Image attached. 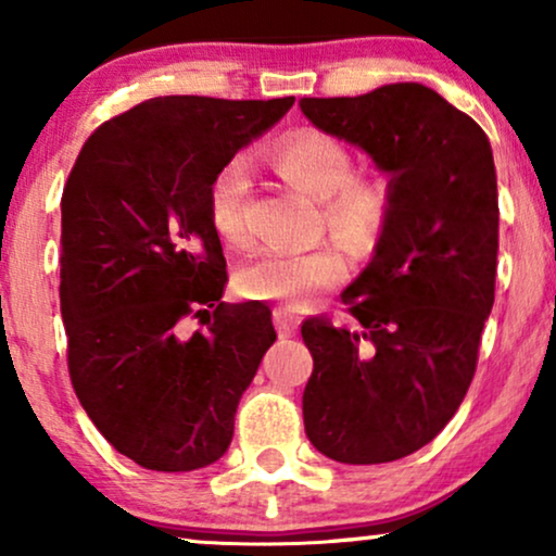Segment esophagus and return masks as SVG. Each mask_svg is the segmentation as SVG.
I'll list each match as a JSON object with an SVG mask.
<instances>
[{"label": "esophagus", "instance_id": "esophagus-1", "mask_svg": "<svg viewBox=\"0 0 556 556\" xmlns=\"http://www.w3.org/2000/svg\"><path fill=\"white\" fill-rule=\"evenodd\" d=\"M274 324H277L279 337H292L298 329V316L290 314V311L279 308V311H274Z\"/></svg>", "mask_w": 556, "mask_h": 556}]
</instances>
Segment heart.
Listing matches in <instances>:
<instances>
[{
  "mask_svg": "<svg viewBox=\"0 0 556 556\" xmlns=\"http://www.w3.org/2000/svg\"><path fill=\"white\" fill-rule=\"evenodd\" d=\"M271 162L292 188L321 201L324 222L344 245L368 253L381 240L392 216V188L381 177L353 175V154L340 140L303 127L274 146ZM248 198L251 169L245 159H229L212 182V222L229 248H248L253 242ZM344 274L348 258L334 245L303 253L266 251L240 271L238 287L245 298L300 311L316 292L340 285Z\"/></svg>",
  "mask_w": 556,
  "mask_h": 556,
  "instance_id": "obj_1",
  "label": "heart"
}]
</instances>
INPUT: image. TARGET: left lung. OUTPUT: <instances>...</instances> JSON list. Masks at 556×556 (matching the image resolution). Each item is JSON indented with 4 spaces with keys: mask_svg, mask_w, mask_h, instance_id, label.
Wrapping results in <instances>:
<instances>
[{
    "mask_svg": "<svg viewBox=\"0 0 556 556\" xmlns=\"http://www.w3.org/2000/svg\"><path fill=\"white\" fill-rule=\"evenodd\" d=\"M308 123L358 146L394 203L374 258L342 292L353 321L305 318L303 420L348 465L413 455L450 424L494 305L500 201L486 132L420 83L300 99Z\"/></svg>",
    "mask_w": 556,
    "mask_h": 556,
    "instance_id": "left-lung-1",
    "label": "left lung"
}]
</instances>
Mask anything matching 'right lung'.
Wrapping results in <instances>:
<instances>
[{"instance_id":"right-lung-1","label":"right lung","mask_w":556,"mask_h":556,"mask_svg":"<svg viewBox=\"0 0 556 556\" xmlns=\"http://www.w3.org/2000/svg\"><path fill=\"white\" fill-rule=\"evenodd\" d=\"M295 96H156L101 127L62 193L60 305L83 410L140 468L219 460L277 340L264 303H222L212 182ZM198 317L203 330L184 324Z\"/></svg>"}]
</instances>
